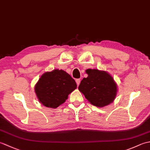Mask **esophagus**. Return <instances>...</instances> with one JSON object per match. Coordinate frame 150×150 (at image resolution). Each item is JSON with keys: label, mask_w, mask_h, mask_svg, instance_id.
<instances>
[{"label": "esophagus", "mask_w": 150, "mask_h": 150, "mask_svg": "<svg viewBox=\"0 0 150 150\" xmlns=\"http://www.w3.org/2000/svg\"><path fill=\"white\" fill-rule=\"evenodd\" d=\"M75 81H76V83H77V86H79V85L80 84V82H81V80L79 79H76L75 80Z\"/></svg>", "instance_id": "34e87169"}]
</instances>
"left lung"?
<instances>
[{"mask_svg":"<svg viewBox=\"0 0 150 150\" xmlns=\"http://www.w3.org/2000/svg\"><path fill=\"white\" fill-rule=\"evenodd\" d=\"M88 77L81 81L79 90L90 103L97 107L111 104L117 95V86L113 77L104 71L97 69L86 70Z\"/></svg>","mask_w":150,"mask_h":150,"instance_id":"left-lung-1","label":"left lung"}]
</instances>
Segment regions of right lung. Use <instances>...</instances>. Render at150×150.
Listing matches in <instances>:
<instances>
[{
    "label": "right lung",
    "mask_w": 150,
    "mask_h": 150,
    "mask_svg": "<svg viewBox=\"0 0 150 150\" xmlns=\"http://www.w3.org/2000/svg\"><path fill=\"white\" fill-rule=\"evenodd\" d=\"M76 88L77 84L68 73L62 69H54L41 76L35 86V92L44 106L56 108L64 103Z\"/></svg>",
    "instance_id": "1"
}]
</instances>
